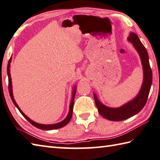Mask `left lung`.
Instances as JSON below:
<instances>
[{
  "instance_id": "left-lung-1",
  "label": "left lung",
  "mask_w": 160,
  "mask_h": 160,
  "mask_svg": "<svg viewBox=\"0 0 160 160\" xmlns=\"http://www.w3.org/2000/svg\"><path fill=\"white\" fill-rule=\"evenodd\" d=\"M128 40L132 43L133 47L135 48L141 57L143 68V82L140 92L136 96V97L120 108H112L103 105L98 100L96 94H94L95 103L98 108V112L104 118L108 120H124L140 112L147 102L151 85H152V72L149 63V57L146 48L142 44L137 35L134 33H130Z\"/></svg>"
}]
</instances>
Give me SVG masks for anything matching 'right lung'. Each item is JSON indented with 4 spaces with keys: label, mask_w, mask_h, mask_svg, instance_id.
<instances>
[{
    "label": "right lung",
    "mask_w": 160,
    "mask_h": 160,
    "mask_svg": "<svg viewBox=\"0 0 160 160\" xmlns=\"http://www.w3.org/2000/svg\"><path fill=\"white\" fill-rule=\"evenodd\" d=\"M10 62H11V58L9 60L8 63V68H7V72H8V89H9V93H10V96L11 97V99L12 101V102L14 103V106H15L18 110H19V112L22 113V115L24 116L25 119L33 125L34 127H37V128L40 129H43V130H52V129H59L62 128V127L66 126L69 122H70L71 119L72 118V109H73V103H74V98L75 96V92H76V88H75L73 89V92H72V101L71 102V105H70V109H69V112L67 115V117L64 120H63L61 122L57 123V124H38L33 122V120H31V119L28 118L27 115H26L24 112H23L21 109L19 108L18 105H17V103L14 101V98H13V95H12V81H11V78H10Z\"/></svg>",
    "instance_id": "obj_1"
}]
</instances>
